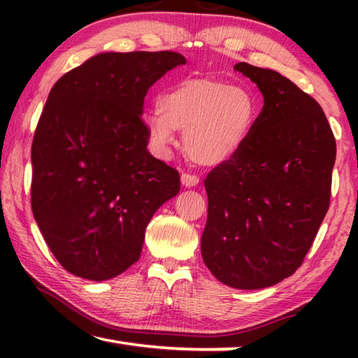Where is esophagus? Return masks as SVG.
<instances>
[{
    "mask_svg": "<svg viewBox=\"0 0 358 358\" xmlns=\"http://www.w3.org/2000/svg\"><path fill=\"white\" fill-rule=\"evenodd\" d=\"M181 185L185 187H194L199 185V178L196 175H191V173H183L181 175Z\"/></svg>",
    "mask_w": 358,
    "mask_h": 358,
    "instance_id": "esophagus-1",
    "label": "esophagus"
}]
</instances>
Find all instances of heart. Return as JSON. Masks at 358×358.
Returning a JSON list of instances; mask_svg holds the SVG:
<instances>
[{"label": "heart", "instance_id": "1", "mask_svg": "<svg viewBox=\"0 0 358 358\" xmlns=\"http://www.w3.org/2000/svg\"><path fill=\"white\" fill-rule=\"evenodd\" d=\"M259 113V102L248 88L213 77H187L159 96L157 108L145 115V128L159 156L172 155L180 131L191 161L217 167L243 150Z\"/></svg>", "mask_w": 358, "mask_h": 358}]
</instances>
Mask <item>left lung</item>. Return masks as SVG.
Segmentation results:
<instances>
[{"label": "left lung", "instance_id": "left-lung-1", "mask_svg": "<svg viewBox=\"0 0 358 358\" xmlns=\"http://www.w3.org/2000/svg\"><path fill=\"white\" fill-rule=\"evenodd\" d=\"M234 69L264 96L250 141L207 175L201 251L226 286L264 289L295 273L330 205L336 142L316 101L280 72Z\"/></svg>", "mask_w": 358, "mask_h": 358}]
</instances>
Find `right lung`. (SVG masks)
Listing matches in <instances>:
<instances>
[{
	"mask_svg": "<svg viewBox=\"0 0 358 358\" xmlns=\"http://www.w3.org/2000/svg\"><path fill=\"white\" fill-rule=\"evenodd\" d=\"M175 52H104L48 93L31 147V207L42 237L69 273L106 281L142 252L155 211L180 175L147 150L143 99L177 66Z\"/></svg>",
	"mask_w": 358,
	"mask_h": 358,
	"instance_id": "obj_1",
	"label": "right lung"
}]
</instances>
